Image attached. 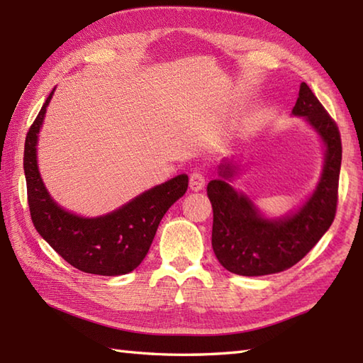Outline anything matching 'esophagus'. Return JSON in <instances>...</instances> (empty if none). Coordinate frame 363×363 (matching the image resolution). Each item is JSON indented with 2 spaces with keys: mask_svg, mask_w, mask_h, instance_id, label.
<instances>
[{
  "mask_svg": "<svg viewBox=\"0 0 363 363\" xmlns=\"http://www.w3.org/2000/svg\"><path fill=\"white\" fill-rule=\"evenodd\" d=\"M204 184H206V177L203 176V173H199V172H194V173L190 174L189 186H190V189H191V190H195V191L201 190V189L204 187Z\"/></svg>",
  "mask_w": 363,
  "mask_h": 363,
  "instance_id": "esophagus-1",
  "label": "esophagus"
}]
</instances>
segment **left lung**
Returning a JSON list of instances; mask_svg holds the SVG:
<instances>
[{"mask_svg": "<svg viewBox=\"0 0 363 363\" xmlns=\"http://www.w3.org/2000/svg\"><path fill=\"white\" fill-rule=\"evenodd\" d=\"M293 113L307 117L326 143V164L318 187L298 213L268 221L259 217L248 198L223 179H213L207 186L213 209L212 248L230 273L264 276L284 272L318 243L335 218L342 165L340 130L306 82H301ZM220 174L228 177L233 169L228 165Z\"/></svg>", "mask_w": 363, "mask_h": 363, "instance_id": "1", "label": "left lung"}]
</instances>
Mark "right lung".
Listing matches in <instances>:
<instances>
[{
    "label": "right lung",
    "instance_id": "right-lung-1",
    "mask_svg": "<svg viewBox=\"0 0 363 363\" xmlns=\"http://www.w3.org/2000/svg\"><path fill=\"white\" fill-rule=\"evenodd\" d=\"M46 98L30 125L25 142L28 204L37 233L60 257L84 273L118 276L142 264L165 212L189 187V177L179 174L165 184L145 191L118 211L98 218H81L52 201L37 168V134L45 117Z\"/></svg>",
    "mask_w": 363,
    "mask_h": 363
}]
</instances>
